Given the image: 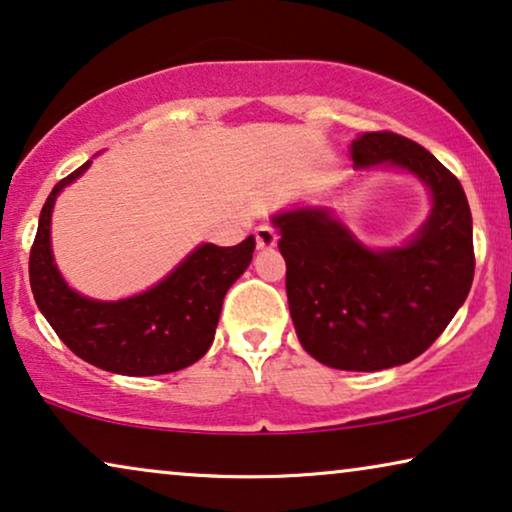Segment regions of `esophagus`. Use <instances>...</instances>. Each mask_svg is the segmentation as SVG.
Instances as JSON below:
<instances>
[{
  "instance_id": "1",
  "label": "esophagus",
  "mask_w": 512,
  "mask_h": 512,
  "mask_svg": "<svg viewBox=\"0 0 512 512\" xmlns=\"http://www.w3.org/2000/svg\"><path fill=\"white\" fill-rule=\"evenodd\" d=\"M254 237H256V247L258 249L277 247V240H279L277 230L272 228V226H268V223H261V226H256Z\"/></svg>"
}]
</instances>
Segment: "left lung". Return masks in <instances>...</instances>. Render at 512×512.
Returning <instances> with one entry per match:
<instances>
[{
  "label": "left lung",
  "instance_id": "left-lung-1",
  "mask_svg": "<svg viewBox=\"0 0 512 512\" xmlns=\"http://www.w3.org/2000/svg\"><path fill=\"white\" fill-rule=\"evenodd\" d=\"M352 160L356 170H405L429 188L431 214L417 235L370 249L328 207H296L272 223L300 345L324 366L373 373L417 359L464 305L473 219L459 179L408 137L363 132Z\"/></svg>",
  "mask_w": 512,
  "mask_h": 512
}]
</instances>
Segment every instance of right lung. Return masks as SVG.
Listing matches in <instances>:
<instances>
[{
    "label": "right lung",
    "mask_w": 512,
    "mask_h": 512,
    "mask_svg": "<svg viewBox=\"0 0 512 512\" xmlns=\"http://www.w3.org/2000/svg\"><path fill=\"white\" fill-rule=\"evenodd\" d=\"M90 167L55 184L39 214L30 251L37 307L58 338L93 366L118 375H165L188 368L212 347L226 291L249 268L254 235L235 247L200 244L156 286L123 300H93L62 279L51 249V214L62 188Z\"/></svg>",
    "instance_id": "obj_1"
}]
</instances>
